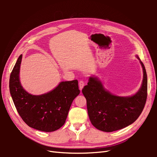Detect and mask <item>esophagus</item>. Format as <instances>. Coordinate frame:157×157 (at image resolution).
<instances>
[{"mask_svg": "<svg viewBox=\"0 0 157 157\" xmlns=\"http://www.w3.org/2000/svg\"><path fill=\"white\" fill-rule=\"evenodd\" d=\"M78 85H79V89L80 90H82L83 87H84V82L83 80H80L79 83H78Z\"/></svg>", "mask_w": 157, "mask_h": 157, "instance_id": "esophagus-1", "label": "esophagus"}]
</instances>
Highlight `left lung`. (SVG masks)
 I'll use <instances>...</instances> for the list:
<instances>
[{
    "label": "left lung",
    "instance_id": "left-lung-1",
    "mask_svg": "<svg viewBox=\"0 0 157 157\" xmlns=\"http://www.w3.org/2000/svg\"><path fill=\"white\" fill-rule=\"evenodd\" d=\"M136 57L143 68L144 78L138 92L133 96L113 95L95 77H90L82 88L89 118L97 129L106 132L121 130L134 122L143 111L147 96V77L144 63Z\"/></svg>",
    "mask_w": 157,
    "mask_h": 157
}]
</instances>
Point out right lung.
Returning <instances> with one entry per match:
<instances>
[{
	"instance_id": "1",
	"label": "right lung",
	"mask_w": 157,
	"mask_h": 157,
	"mask_svg": "<svg viewBox=\"0 0 157 157\" xmlns=\"http://www.w3.org/2000/svg\"><path fill=\"white\" fill-rule=\"evenodd\" d=\"M22 54L10 74L9 88L12 100L23 121L34 129L50 132L65 122L74 99L80 94L78 80L61 82L52 91L39 96L26 92L20 81Z\"/></svg>"
}]
</instances>
